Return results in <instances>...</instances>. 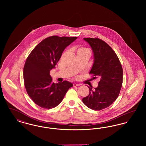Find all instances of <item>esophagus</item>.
<instances>
[{"mask_svg": "<svg viewBox=\"0 0 146 146\" xmlns=\"http://www.w3.org/2000/svg\"><path fill=\"white\" fill-rule=\"evenodd\" d=\"M80 85L79 84H73V86H74V87H76V86H80Z\"/></svg>", "mask_w": 146, "mask_h": 146, "instance_id": "esophagus-1", "label": "esophagus"}]
</instances>
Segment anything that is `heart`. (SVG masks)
<instances>
[{
	"mask_svg": "<svg viewBox=\"0 0 146 146\" xmlns=\"http://www.w3.org/2000/svg\"><path fill=\"white\" fill-rule=\"evenodd\" d=\"M84 50H88L86 49V48H80L79 49H78V52L81 51H84Z\"/></svg>",
	"mask_w": 146,
	"mask_h": 146,
	"instance_id": "obj_1",
	"label": "heart"
}]
</instances>
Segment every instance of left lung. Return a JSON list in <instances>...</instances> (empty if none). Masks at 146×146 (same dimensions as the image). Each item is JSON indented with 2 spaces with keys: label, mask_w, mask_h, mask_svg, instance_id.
I'll use <instances>...</instances> for the list:
<instances>
[{
  "label": "left lung",
  "mask_w": 146,
  "mask_h": 146,
  "mask_svg": "<svg viewBox=\"0 0 146 146\" xmlns=\"http://www.w3.org/2000/svg\"><path fill=\"white\" fill-rule=\"evenodd\" d=\"M84 40L94 52V62L89 73L100 81L94 90L88 86L89 94L82 101L88 108L100 111L111 105L118 97L123 84V68L117 54L106 42L99 38Z\"/></svg>",
  "instance_id": "8db88e82"
}]
</instances>
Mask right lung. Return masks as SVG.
Wrapping results in <instances>:
<instances>
[{
  "mask_svg": "<svg viewBox=\"0 0 146 146\" xmlns=\"http://www.w3.org/2000/svg\"><path fill=\"white\" fill-rule=\"evenodd\" d=\"M77 37L53 35L39 43L30 53L23 68V79L27 92L35 104L50 109L62 101L73 84L64 80L54 83L50 74L55 68L63 51Z\"/></svg>",
  "mask_w": 146,
  "mask_h": 146,
  "instance_id": "obj_1",
  "label": "right lung"
}]
</instances>
